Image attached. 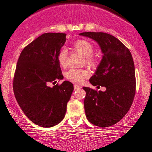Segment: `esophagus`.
I'll list each match as a JSON object with an SVG mask.
<instances>
[{
    "mask_svg": "<svg viewBox=\"0 0 152 152\" xmlns=\"http://www.w3.org/2000/svg\"><path fill=\"white\" fill-rule=\"evenodd\" d=\"M80 88H81V87H80V86H78V85H74V90H79V89H80Z\"/></svg>",
    "mask_w": 152,
    "mask_h": 152,
    "instance_id": "34e87169",
    "label": "esophagus"
}]
</instances>
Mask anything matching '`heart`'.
<instances>
[{
    "label": "heart",
    "instance_id": "b5f03b06",
    "mask_svg": "<svg viewBox=\"0 0 152 152\" xmlns=\"http://www.w3.org/2000/svg\"><path fill=\"white\" fill-rule=\"evenodd\" d=\"M72 48L79 53L85 57L86 64L90 66H94L96 63L94 58L92 57L94 52V46L90 42L85 39L77 40L72 44ZM60 65L65 67L68 62V53L65 49L60 50L57 56ZM89 72L86 69H72L66 72L65 77L69 81L74 83H81L85 78L89 76Z\"/></svg>",
    "mask_w": 152,
    "mask_h": 152
}]
</instances>
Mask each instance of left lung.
<instances>
[{"label":"left lung","instance_id":"1","mask_svg":"<svg viewBox=\"0 0 152 152\" xmlns=\"http://www.w3.org/2000/svg\"><path fill=\"white\" fill-rule=\"evenodd\" d=\"M79 35L97 42L103 53L94 74L92 86L105 87L96 91L83 87L86 115L89 122L99 127L110 126L126 114L135 93V66L131 53L118 39L105 32H86Z\"/></svg>","mask_w":152,"mask_h":152}]
</instances>
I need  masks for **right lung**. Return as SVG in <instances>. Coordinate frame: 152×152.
Listing matches in <instances>:
<instances>
[{
    "mask_svg": "<svg viewBox=\"0 0 152 152\" xmlns=\"http://www.w3.org/2000/svg\"><path fill=\"white\" fill-rule=\"evenodd\" d=\"M66 42V34L48 32L26 46L18 60L13 90L20 108L29 120L42 127H52L63 120L74 90L63 79L57 56Z\"/></svg>",
    "mask_w": 152,
    "mask_h": 152,
    "instance_id": "1",
    "label": "right lung"
}]
</instances>
